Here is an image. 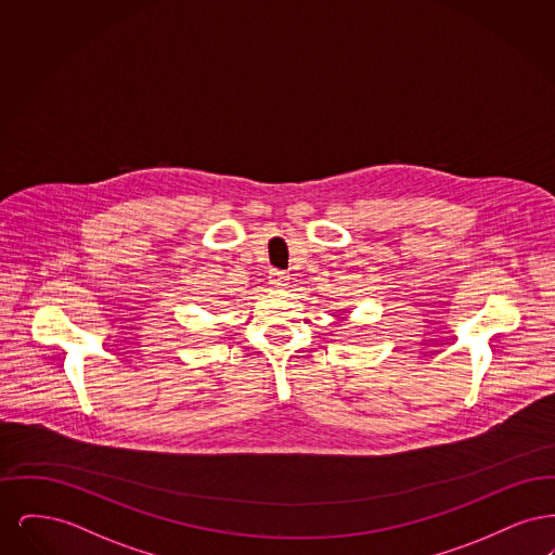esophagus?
I'll return each instance as SVG.
<instances>
[{
  "instance_id": "34e87169",
  "label": "esophagus",
  "mask_w": 555,
  "mask_h": 555,
  "mask_svg": "<svg viewBox=\"0 0 555 555\" xmlns=\"http://www.w3.org/2000/svg\"><path fill=\"white\" fill-rule=\"evenodd\" d=\"M268 279H270V285H272L274 289H285L287 283H289V276H287L285 272H281V270H272Z\"/></svg>"
}]
</instances>
